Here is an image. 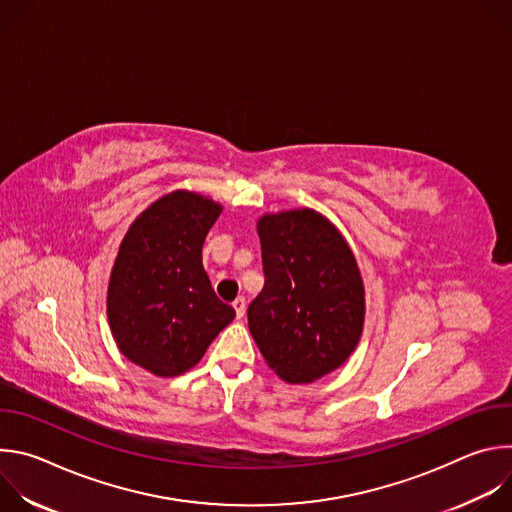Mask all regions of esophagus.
I'll use <instances>...</instances> for the list:
<instances>
[{
	"label": "esophagus",
	"instance_id": "34e87169",
	"mask_svg": "<svg viewBox=\"0 0 512 512\" xmlns=\"http://www.w3.org/2000/svg\"><path fill=\"white\" fill-rule=\"evenodd\" d=\"M233 308H235V314H237V318L241 320V318L245 316V298H237V300L233 302Z\"/></svg>",
	"mask_w": 512,
	"mask_h": 512
}]
</instances>
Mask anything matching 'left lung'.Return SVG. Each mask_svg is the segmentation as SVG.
<instances>
[{"instance_id":"obj_1","label":"left lung","mask_w":512,"mask_h":512,"mask_svg":"<svg viewBox=\"0 0 512 512\" xmlns=\"http://www.w3.org/2000/svg\"><path fill=\"white\" fill-rule=\"evenodd\" d=\"M265 285L249 330L267 367L291 385L336 371L358 346L364 283L342 233L314 208L259 216Z\"/></svg>"}]
</instances>
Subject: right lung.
<instances>
[{"label": "right lung", "mask_w": 512, "mask_h": 512, "mask_svg": "<svg viewBox=\"0 0 512 512\" xmlns=\"http://www.w3.org/2000/svg\"><path fill=\"white\" fill-rule=\"evenodd\" d=\"M223 204L190 190L164 194L129 225L107 287V318L125 358L178 377L200 362L235 318L216 298L202 245Z\"/></svg>", "instance_id": "right-lung-1"}]
</instances>
